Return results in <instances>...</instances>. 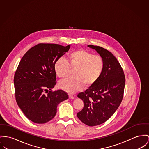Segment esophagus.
Returning <instances> with one entry per match:
<instances>
[{"mask_svg":"<svg viewBox=\"0 0 149 149\" xmlns=\"http://www.w3.org/2000/svg\"><path fill=\"white\" fill-rule=\"evenodd\" d=\"M69 97H70V99H74V98H75L74 96L70 95V94H69Z\"/></svg>","mask_w":149,"mask_h":149,"instance_id":"34e87169","label":"esophagus"}]
</instances>
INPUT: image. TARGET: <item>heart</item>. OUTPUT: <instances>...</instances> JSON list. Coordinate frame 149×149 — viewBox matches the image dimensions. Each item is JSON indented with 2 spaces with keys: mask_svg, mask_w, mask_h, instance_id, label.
I'll return each mask as SVG.
<instances>
[{
  "mask_svg": "<svg viewBox=\"0 0 149 149\" xmlns=\"http://www.w3.org/2000/svg\"><path fill=\"white\" fill-rule=\"evenodd\" d=\"M104 61L99 55H94L84 50L72 51L67 55V59L60 58L54 64L57 76L61 79L67 77L73 72V78L61 81L59 86L61 89L74 93L85 87L93 86L100 77L104 69Z\"/></svg>",
  "mask_w": 149,
  "mask_h": 149,
  "instance_id": "1",
  "label": "heart"
}]
</instances>
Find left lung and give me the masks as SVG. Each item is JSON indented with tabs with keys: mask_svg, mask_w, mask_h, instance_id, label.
<instances>
[{
	"mask_svg": "<svg viewBox=\"0 0 149 149\" xmlns=\"http://www.w3.org/2000/svg\"><path fill=\"white\" fill-rule=\"evenodd\" d=\"M88 47L99 53L105 64L99 79L77 95L84 105L77 116L85 124L93 127L106 121L118 109L123 98L125 77L120 64L111 52L98 46Z\"/></svg>",
	"mask_w": 149,
	"mask_h": 149,
	"instance_id": "8db88e82",
	"label": "left lung"
}]
</instances>
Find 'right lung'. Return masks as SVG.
<instances>
[{
  "label": "right lung",
  "mask_w": 149,
  "mask_h": 149,
  "mask_svg": "<svg viewBox=\"0 0 149 149\" xmlns=\"http://www.w3.org/2000/svg\"><path fill=\"white\" fill-rule=\"evenodd\" d=\"M70 48V45L39 43L20 61L13 79L16 100L26 118L35 123L53 119L58 105L69 98L64 90L51 89L56 84L55 63Z\"/></svg>",
  "instance_id": "add662e5"
}]
</instances>
